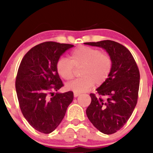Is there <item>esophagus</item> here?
Here are the masks:
<instances>
[{"mask_svg": "<svg viewBox=\"0 0 153 153\" xmlns=\"http://www.w3.org/2000/svg\"><path fill=\"white\" fill-rule=\"evenodd\" d=\"M79 95H80V94H79V93L74 92V96H75V97H78Z\"/></svg>", "mask_w": 153, "mask_h": 153, "instance_id": "obj_1", "label": "esophagus"}]
</instances>
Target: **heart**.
Wrapping results in <instances>:
<instances>
[{
	"label": "heart",
	"mask_w": 153,
	"mask_h": 153,
	"mask_svg": "<svg viewBox=\"0 0 153 153\" xmlns=\"http://www.w3.org/2000/svg\"><path fill=\"white\" fill-rule=\"evenodd\" d=\"M69 59L60 57L56 62L57 73L63 79L71 80L74 76V67L82 66L81 77L66 85L75 92H85L94 85L103 84L109 77L113 61L108 54L101 53L98 49L80 46L72 51Z\"/></svg>",
	"instance_id": "1"
}]
</instances>
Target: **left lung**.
<instances>
[{
	"label": "left lung",
	"mask_w": 153,
	"mask_h": 153,
	"mask_svg": "<svg viewBox=\"0 0 153 153\" xmlns=\"http://www.w3.org/2000/svg\"><path fill=\"white\" fill-rule=\"evenodd\" d=\"M84 44L104 49L113 61L109 77L96 89L99 96L90 94L86 114L101 132L114 134L127 123L137 103L140 71L132 54L121 44L111 40Z\"/></svg>",
	"instance_id": "obj_1"
}]
</instances>
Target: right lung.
<instances>
[{
  "mask_svg": "<svg viewBox=\"0 0 153 153\" xmlns=\"http://www.w3.org/2000/svg\"><path fill=\"white\" fill-rule=\"evenodd\" d=\"M73 47L70 44L45 42L32 47L19 65L16 91L21 111L31 127L44 134L58 127L73 100V91L52 92L64 85L56 62Z\"/></svg>",
  "mask_w": 153,
  "mask_h": 153,
  "instance_id": "right-lung-1",
  "label": "right lung"
}]
</instances>
